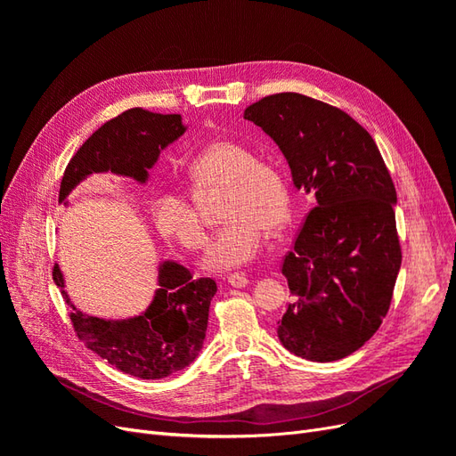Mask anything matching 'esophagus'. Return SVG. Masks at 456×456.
<instances>
[{"mask_svg": "<svg viewBox=\"0 0 456 456\" xmlns=\"http://www.w3.org/2000/svg\"><path fill=\"white\" fill-rule=\"evenodd\" d=\"M228 283H230L232 287L241 289V287H245L247 283H249V278H247V275H245L243 272H236V273H230V275H228Z\"/></svg>", "mask_w": 456, "mask_h": 456, "instance_id": "34e87169", "label": "esophagus"}]
</instances>
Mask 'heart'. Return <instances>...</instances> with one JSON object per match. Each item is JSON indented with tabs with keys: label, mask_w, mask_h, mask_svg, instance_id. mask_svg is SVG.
Segmentation results:
<instances>
[{
	"label": "heart",
	"mask_w": 456,
	"mask_h": 456,
	"mask_svg": "<svg viewBox=\"0 0 456 456\" xmlns=\"http://www.w3.org/2000/svg\"><path fill=\"white\" fill-rule=\"evenodd\" d=\"M191 194L201 200L207 191L226 188L224 226L211 238L201 258L205 270L226 272L251 262L266 232L281 230L291 216V194L285 175L273 163L236 141H215L201 148L188 163ZM181 190H159L151 201L158 230L188 251L205 245V228L196 200Z\"/></svg>",
	"instance_id": "heart-1"
}]
</instances>
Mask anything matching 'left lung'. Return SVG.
Instances as JSON below:
<instances>
[{
  "instance_id": "1",
  "label": "left lung",
  "mask_w": 456,
  "mask_h": 456,
  "mask_svg": "<svg viewBox=\"0 0 456 456\" xmlns=\"http://www.w3.org/2000/svg\"><path fill=\"white\" fill-rule=\"evenodd\" d=\"M243 118L272 136L295 186L315 198L281 265L293 300L278 337L305 360H342L377 333L402 266L388 167L360 123L306 94L265 96Z\"/></svg>"
}]
</instances>
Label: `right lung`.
I'll return each mask as SVG.
<instances>
[{"mask_svg":"<svg viewBox=\"0 0 456 456\" xmlns=\"http://www.w3.org/2000/svg\"><path fill=\"white\" fill-rule=\"evenodd\" d=\"M181 114H154L131 108L106 121L81 144L64 171L59 203L93 173L112 171L131 176L136 183L148 181L159 151L183 136ZM53 280L70 305V320L79 340L110 365L144 380H158L183 370L196 360L209 320L211 298L216 283L211 278H191L178 262L159 265V289L144 314L123 322L101 320L77 310L64 291L59 265Z\"/></svg>","mask_w":456,"mask_h":456,"instance_id":"right-lung-1","label":"right lung"}]
</instances>
